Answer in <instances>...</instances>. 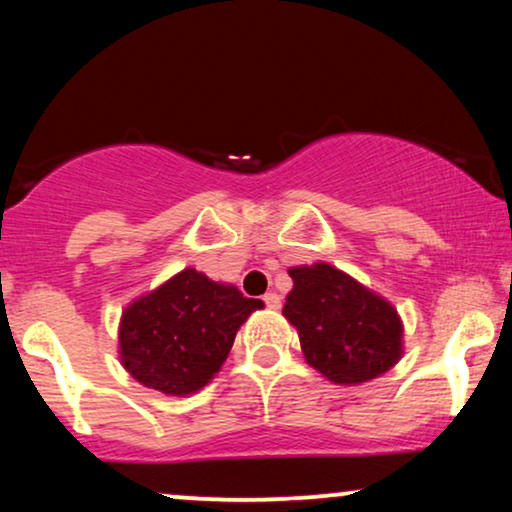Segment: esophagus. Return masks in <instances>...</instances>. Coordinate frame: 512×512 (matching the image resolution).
Returning a JSON list of instances; mask_svg holds the SVG:
<instances>
[{
	"mask_svg": "<svg viewBox=\"0 0 512 512\" xmlns=\"http://www.w3.org/2000/svg\"><path fill=\"white\" fill-rule=\"evenodd\" d=\"M263 303L268 305L270 310H279V307H282V298H279L275 291H270V293H265V296H263Z\"/></svg>",
	"mask_w": 512,
	"mask_h": 512,
	"instance_id": "esophagus-1",
	"label": "esophagus"
}]
</instances>
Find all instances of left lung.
I'll return each instance as SVG.
<instances>
[{"label": "left lung", "mask_w": 512, "mask_h": 512, "mask_svg": "<svg viewBox=\"0 0 512 512\" xmlns=\"http://www.w3.org/2000/svg\"><path fill=\"white\" fill-rule=\"evenodd\" d=\"M282 314L296 326L305 361L335 384H361L403 356V321L387 298L331 263L291 268Z\"/></svg>", "instance_id": "left-lung-1"}]
</instances>
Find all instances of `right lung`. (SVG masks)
<instances>
[{"instance_id": "obj_1", "label": "right lung", "mask_w": 512, "mask_h": 512, "mask_svg": "<svg viewBox=\"0 0 512 512\" xmlns=\"http://www.w3.org/2000/svg\"><path fill=\"white\" fill-rule=\"evenodd\" d=\"M263 300L184 268L125 307L118 326L123 368L144 387L188 396L214 380L235 335Z\"/></svg>"}]
</instances>
